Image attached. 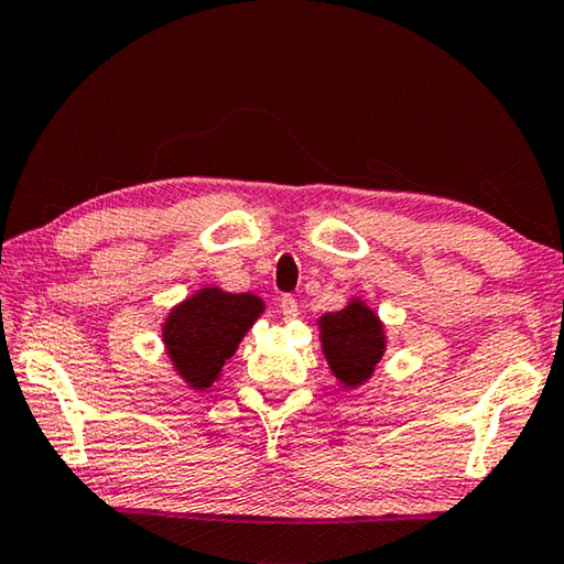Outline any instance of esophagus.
<instances>
[{
    "mask_svg": "<svg viewBox=\"0 0 564 564\" xmlns=\"http://www.w3.org/2000/svg\"><path fill=\"white\" fill-rule=\"evenodd\" d=\"M281 313H283L285 321L299 318V301H295L293 295H283V299H281Z\"/></svg>",
    "mask_w": 564,
    "mask_h": 564,
    "instance_id": "esophagus-1",
    "label": "esophagus"
}]
</instances>
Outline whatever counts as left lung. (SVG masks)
<instances>
[{
    "label": "left lung",
    "instance_id": "8db88e82",
    "mask_svg": "<svg viewBox=\"0 0 564 564\" xmlns=\"http://www.w3.org/2000/svg\"><path fill=\"white\" fill-rule=\"evenodd\" d=\"M321 340L330 370L346 388H356L370 378L386 350L383 326L362 303L326 313L321 318Z\"/></svg>",
    "mask_w": 564,
    "mask_h": 564
}]
</instances>
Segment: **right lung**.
Returning a JSON list of instances; mask_svg holds the SVG:
<instances>
[{"mask_svg": "<svg viewBox=\"0 0 564 564\" xmlns=\"http://www.w3.org/2000/svg\"><path fill=\"white\" fill-rule=\"evenodd\" d=\"M261 311L256 295L218 289H204L171 311L164 343L181 378L196 390L212 386Z\"/></svg>", "mask_w": 564, "mask_h": 564, "instance_id": "add662e5", "label": "right lung"}]
</instances>
